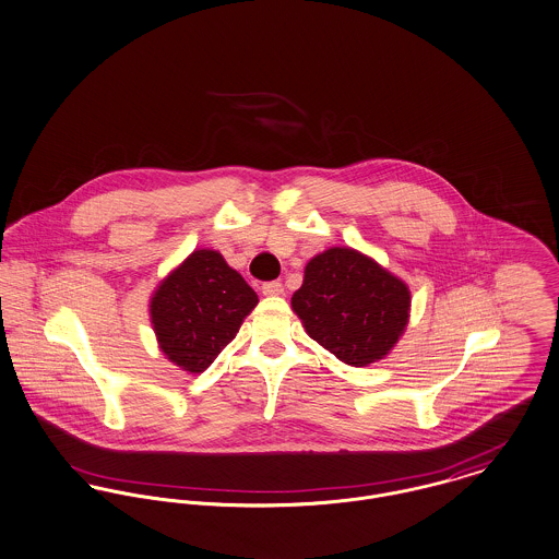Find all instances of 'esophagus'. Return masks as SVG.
I'll list each match as a JSON object with an SVG mask.
<instances>
[{
    "instance_id": "obj_1",
    "label": "esophagus",
    "mask_w": 559,
    "mask_h": 559,
    "mask_svg": "<svg viewBox=\"0 0 559 559\" xmlns=\"http://www.w3.org/2000/svg\"><path fill=\"white\" fill-rule=\"evenodd\" d=\"M261 294L263 296H281L283 294V283L278 281H267L261 285Z\"/></svg>"
}]
</instances>
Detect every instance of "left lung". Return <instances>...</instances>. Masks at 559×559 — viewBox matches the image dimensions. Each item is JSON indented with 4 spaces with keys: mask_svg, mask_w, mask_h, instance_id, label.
<instances>
[{
    "mask_svg": "<svg viewBox=\"0 0 559 559\" xmlns=\"http://www.w3.org/2000/svg\"><path fill=\"white\" fill-rule=\"evenodd\" d=\"M292 307L312 341L352 367H367L403 334L409 289L369 257L330 249L310 259Z\"/></svg>",
    "mask_w": 559,
    "mask_h": 559,
    "instance_id": "obj_1",
    "label": "left lung"
}]
</instances>
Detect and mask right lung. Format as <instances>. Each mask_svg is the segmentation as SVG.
Here are the masks:
<instances>
[{"mask_svg":"<svg viewBox=\"0 0 559 559\" xmlns=\"http://www.w3.org/2000/svg\"><path fill=\"white\" fill-rule=\"evenodd\" d=\"M257 302L221 252L194 250L160 283L150 312L165 356L185 371L203 372L236 338Z\"/></svg>","mask_w":559,"mask_h":559,"instance_id":"right-lung-1","label":"right lung"}]
</instances>
